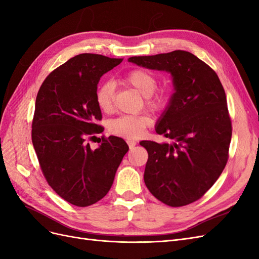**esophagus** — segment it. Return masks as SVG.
I'll return each instance as SVG.
<instances>
[{"mask_svg": "<svg viewBox=\"0 0 259 259\" xmlns=\"http://www.w3.org/2000/svg\"><path fill=\"white\" fill-rule=\"evenodd\" d=\"M127 145H128V147H130V149H131V150H132V149H134V147L136 146V142H135V140H127Z\"/></svg>", "mask_w": 259, "mask_h": 259, "instance_id": "obj_1", "label": "esophagus"}]
</instances>
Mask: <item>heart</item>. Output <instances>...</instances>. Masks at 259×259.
I'll list each match as a JSON object with an SVG mask.
<instances>
[{"label": "heart", "instance_id": "heart-1", "mask_svg": "<svg viewBox=\"0 0 259 259\" xmlns=\"http://www.w3.org/2000/svg\"><path fill=\"white\" fill-rule=\"evenodd\" d=\"M123 82L136 90L146 97V105L154 111L162 110L167 105L168 95L166 91L154 92L156 89L155 75L145 69H133L123 77ZM96 104L101 111L111 113L114 109V85L110 81H105L96 90ZM151 119L147 114L121 115L111 120L108 128L111 134L134 139L142 136L145 130L150 125Z\"/></svg>", "mask_w": 259, "mask_h": 259}]
</instances>
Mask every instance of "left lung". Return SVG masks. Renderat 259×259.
<instances>
[{"instance_id":"obj_1","label":"left lung","mask_w":259,"mask_h":259,"mask_svg":"<svg viewBox=\"0 0 259 259\" xmlns=\"http://www.w3.org/2000/svg\"><path fill=\"white\" fill-rule=\"evenodd\" d=\"M128 61L173 77L175 92L155 126L170 143L140 142L149 155L144 179L164 204H190L215 184L228 161L232 126L221 80L204 61L186 51Z\"/></svg>"}]
</instances>
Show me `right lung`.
I'll return each mask as SVG.
<instances>
[{
    "mask_svg": "<svg viewBox=\"0 0 259 259\" xmlns=\"http://www.w3.org/2000/svg\"><path fill=\"white\" fill-rule=\"evenodd\" d=\"M122 58L80 54L51 72L38 90L32 144L46 182L67 202L90 206L110 190L128 146L120 137L101 138L97 149L86 142L103 132L96 121L97 84Z\"/></svg>",
    "mask_w": 259,
    "mask_h": 259,
    "instance_id": "1",
    "label": "right lung"
}]
</instances>
